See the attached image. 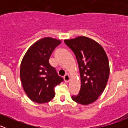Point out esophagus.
<instances>
[{"mask_svg": "<svg viewBox=\"0 0 128 128\" xmlns=\"http://www.w3.org/2000/svg\"><path fill=\"white\" fill-rule=\"evenodd\" d=\"M64 79L66 82H69L70 81V77H69V76L68 74H66L64 76Z\"/></svg>", "mask_w": 128, "mask_h": 128, "instance_id": "esophagus-1", "label": "esophagus"}]
</instances>
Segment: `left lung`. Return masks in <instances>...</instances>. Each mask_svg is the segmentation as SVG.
Here are the masks:
<instances>
[{"label": "left lung", "instance_id": "1", "mask_svg": "<svg viewBox=\"0 0 128 128\" xmlns=\"http://www.w3.org/2000/svg\"><path fill=\"white\" fill-rule=\"evenodd\" d=\"M64 42L76 57L80 76V90L72 99L84 105L92 104L104 92L109 78L106 54L100 44L86 36L66 40Z\"/></svg>", "mask_w": 128, "mask_h": 128}]
</instances>
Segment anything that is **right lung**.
Returning a JSON list of instances; mask_svg holds the SVG:
<instances>
[{
	"mask_svg": "<svg viewBox=\"0 0 128 128\" xmlns=\"http://www.w3.org/2000/svg\"><path fill=\"white\" fill-rule=\"evenodd\" d=\"M60 40L46 37L30 47L22 60L20 79L24 92L38 104L49 102L55 95L54 87L64 80L49 63Z\"/></svg>",
	"mask_w": 128,
	"mask_h": 128,
	"instance_id": "right-lung-1",
	"label": "right lung"
}]
</instances>
